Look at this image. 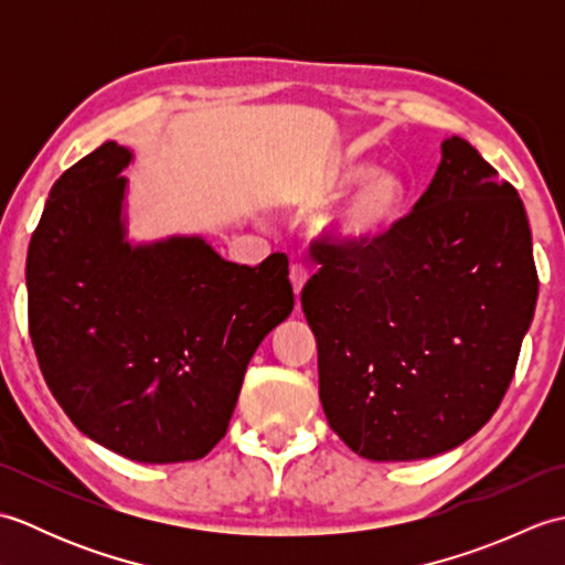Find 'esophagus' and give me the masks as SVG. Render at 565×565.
<instances>
[{
  "label": "esophagus",
  "instance_id": "34e87169",
  "mask_svg": "<svg viewBox=\"0 0 565 565\" xmlns=\"http://www.w3.org/2000/svg\"><path fill=\"white\" fill-rule=\"evenodd\" d=\"M306 281H308V267H306L303 262H294L291 264V284H294V294L296 296H301Z\"/></svg>",
  "mask_w": 565,
  "mask_h": 565
}]
</instances>
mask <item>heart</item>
Returning a JSON list of instances; mask_svg holds the SVG:
<instances>
[{"label": "heart", "instance_id": "heart-1", "mask_svg": "<svg viewBox=\"0 0 565 565\" xmlns=\"http://www.w3.org/2000/svg\"><path fill=\"white\" fill-rule=\"evenodd\" d=\"M362 174V167H344V170L330 172L308 191V201L326 203L338 196L347 184L356 182ZM401 196L403 184L398 177L388 170L374 172L362 186H359V191L342 209L338 218H334V235H338L342 243H371V239H376L395 218V211L401 206Z\"/></svg>", "mask_w": 565, "mask_h": 565}]
</instances>
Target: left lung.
Returning <instances> with one entry per match:
<instances>
[{"label": "left lung", "instance_id": "obj_1", "mask_svg": "<svg viewBox=\"0 0 565 565\" xmlns=\"http://www.w3.org/2000/svg\"><path fill=\"white\" fill-rule=\"evenodd\" d=\"M301 291L330 427L371 461L473 437L505 398L539 276L518 189L463 138L411 213L371 243L326 235Z\"/></svg>", "mask_w": 565, "mask_h": 565}]
</instances>
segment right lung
<instances>
[{
    "label": "right lung",
    "mask_w": 565,
    "mask_h": 565,
    "mask_svg": "<svg viewBox=\"0 0 565 565\" xmlns=\"http://www.w3.org/2000/svg\"><path fill=\"white\" fill-rule=\"evenodd\" d=\"M130 152L114 140L60 174L26 257L29 332L84 435L142 463L196 461L225 435L252 354L294 308L289 259H221L199 237L130 249Z\"/></svg>",
    "instance_id": "add662e5"
}]
</instances>
